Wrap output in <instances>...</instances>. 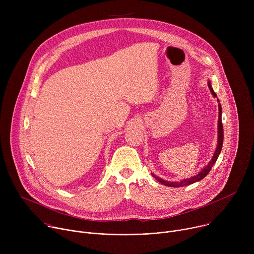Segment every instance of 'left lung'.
Here are the masks:
<instances>
[{"instance_id": "obj_1", "label": "left lung", "mask_w": 254, "mask_h": 254, "mask_svg": "<svg viewBox=\"0 0 254 254\" xmlns=\"http://www.w3.org/2000/svg\"><path fill=\"white\" fill-rule=\"evenodd\" d=\"M208 87H209L211 93L213 94V96H214V97H217L216 93L214 92V90H213V88H212V86H211V82H210V81H208ZM217 101L219 102V99H217ZM218 106H219L218 142H217V148H216V150H215V153H214V155H213V158L210 160V162L207 164V166H206L199 174H197L196 176L191 177V178H189V179L181 180L180 182H168V181H165V180H163V179L157 177L156 175H154V174L152 173V176L158 181V182H160L161 184L166 185V186H168V187H175V188H177V187H184V186H188V185H191V184H193V183L198 182V181L202 180L203 178H205V177L209 174V172H210V170L212 169L213 165L215 164V162L217 161V159H218V157H219V155H220V152H221V150H222V144H223V126H222V121H221V114H222L221 104L218 103Z\"/></svg>"}]
</instances>
